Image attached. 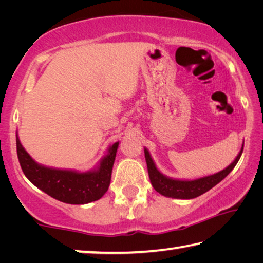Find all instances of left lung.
<instances>
[{
    "label": "left lung",
    "instance_id": "left-lung-1",
    "mask_svg": "<svg viewBox=\"0 0 263 263\" xmlns=\"http://www.w3.org/2000/svg\"><path fill=\"white\" fill-rule=\"evenodd\" d=\"M242 149L243 142L241 145V149L239 151V153L233 160V162L229 164L225 169L216 173V174L198 177V179L194 180L173 179V177L163 175L157 168V164H155L154 160L152 159V155H151L149 151L144 147V152L146 163H147L148 176L153 188L157 190L159 194L164 196V197H171L176 199H191L206 193V191H209L211 188H213V186L219 183L220 181L224 180L225 177L232 172L235 164L238 163L239 159L242 154Z\"/></svg>",
    "mask_w": 263,
    "mask_h": 263
}]
</instances>
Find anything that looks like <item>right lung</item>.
Returning a JSON list of instances; mask_svg holds the SVG:
<instances>
[{
	"label": "right lung",
	"mask_w": 263,
	"mask_h": 263,
	"mask_svg": "<svg viewBox=\"0 0 263 263\" xmlns=\"http://www.w3.org/2000/svg\"><path fill=\"white\" fill-rule=\"evenodd\" d=\"M17 155L24 175L51 197L67 204H87L100 199L109 189L119 141L109 146L106 154L87 172L47 167L26 152L16 132Z\"/></svg>",
	"instance_id": "obj_1"
}]
</instances>
